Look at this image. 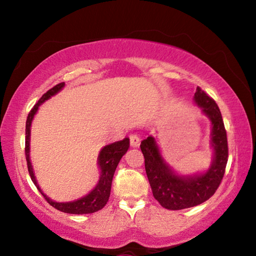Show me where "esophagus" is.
Wrapping results in <instances>:
<instances>
[{
  "label": "esophagus",
  "mask_w": 256,
  "mask_h": 256,
  "mask_svg": "<svg viewBox=\"0 0 256 256\" xmlns=\"http://www.w3.org/2000/svg\"><path fill=\"white\" fill-rule=\"evenodd\" d=\"M130 144H131L133 148H136V146H140V136L138 134H131L130 136Z\"/></svg>",
  "instance_id": "esophagus-1"
}]
</instances>
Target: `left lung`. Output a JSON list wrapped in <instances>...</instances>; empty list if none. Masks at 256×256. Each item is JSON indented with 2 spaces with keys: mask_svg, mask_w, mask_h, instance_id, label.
I'll list each match as a JSON object with an SVG mask.
<instances>
[{
  "mask_svg": "<svg viewBox=\"0 0 256 256\" xmlns=\"http://www.w3.org/2000/svg\"><path fill=\"white\" fill-rule=\"evenodd\" d=\"M194 100L212 124L211 144L214 156L206 174L178 176L164 162L154 138L148 136L141 142L146 172L154 196L160 206L168 210H182L201 204L214 196L222 183L228 162V142L222 112L211 97L198 86Z\"/></svg>",
  "mask_w": 256,
  "mask_h": 256,
  "instance_id": "1",
  "label": "left lung"
}]
</instances>
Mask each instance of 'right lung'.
<instances>
[{"label": "right lung", "mask_w": 256, "mask_h": 256, "mask_svg": "<svg viewBox=\"0 0 256 256\" xmlns=\"http://www.w3.org/2000/svg\"><path fill=\"white\" fill-rule=\"evenodd\" d=\"M64 84H66L64 82H60V84L54 86L53 88L50 89L46 94H42V98L36 102V105L32 108V110H30V112L28 114L27 120H26V148H24L26 160H27V164H28V172H29L30 178H32V180L34 182V184L36 185V188L40 190L42 196H44L45 200L48 202L52 206H54L55 209H58L62 212H66V214H92V212L102 210V208L106 206L108 198H110L112 176H114V172L116 170V167H118L120 158L126 154V151L130 146V138H125L122 141L114 142V144H108L102 149L98 157V164L102 170L100 180H99L96 188H94L92 192L88 194V196L81 198L76 201L62 202V203L55 202L53 200H50L48 196H46L45 194L42 192V190L37 184V180L34 178V175L32 162H30V158H29L30 126H32V118L38 110V107H40L45 100H47V99H50L52 96H54V94H58L60 90L63 88Z\"/></svg>", "instance_id": "obj_1"}]
</instances>
